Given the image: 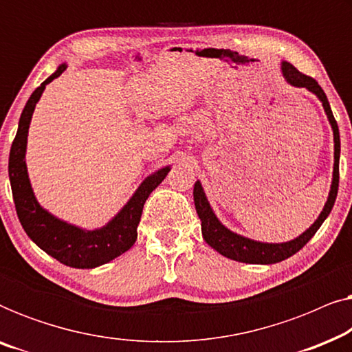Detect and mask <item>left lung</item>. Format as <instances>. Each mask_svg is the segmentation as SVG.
<instances>
[{
  "mask_svg": "<svg viewBox=\"0 0 352 352\" xmlns=\"http://www.w3.org/2000/svg\"><path fill=\"white\" fill-rule=\"evenodd\" d=\"M282 75L288 85L295 86V88H306L311 91L312 94L317 96V99L322 102V107L325 110L327 118H329L331 131H333V142H335V162H333V177H331V186L329 192V199H327L324 210L320 211L319 218L314 221V224H311L309 229H306L300 237L290 240V242L283 243H264L256 242L243 235L235 234L232 230L226 228L221 221L216 218L213 208L210 206V201L206 199L204 187H201L200 181H197L194 184V201H195V210L197 214L201 221V235L204 240L210 245L211 248H214L216 252L223 254V256L234 259L239 263H248V264H274L280 263L283 259L290 258L296 252L305 247L309 242L322 223L327 219V216L330 214L331 208H333L336 194H338V182H340V131L336 120L331 113L329 99L324 93V89L320 88L319 83L311 76H307L301 72H298L290 62H282Z\"/></svg>",
  "mask_w": 352,
  "mask_h": 352,
  "instance_id": "obj_1",
  "label": "left lung"
}]
</instances>
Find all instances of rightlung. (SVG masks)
Wrapping results in <instances>:
<instances>
[{
    "label": "right lung",
    "mask_w": 352,
    "mask_h": 352,
    "mask_svg": "<svg viewBox=\"0 0 352 352\" xmlns=\"http://www.w3.org/2000/svg\"><path fill=\"white\" fill-rule=\"evenodd\" d=\"M65 69L67 64L57 67L54 74L43 81L27 100L21 120H19L17 134L11 146V153H9V181H11L19 221L28 237L43 252H46L65 266L93 269L112 261L133 247L138 239V226L141 221L144 204H146L147 197L152 194V190H155V187L165 179L171 166H165L147 176L131 199L126 201V205L102 228L93 230L81 229L78 226L59 219L43 208L38 204L30 179H28L25 163L27 136L33 110H35L46 85L64 74Z\"/></svg>",
    "instance_id": "add662e5"
}]
</instances>
